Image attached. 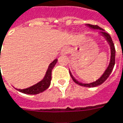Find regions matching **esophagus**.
Listing matches in <instances>:
<instances>
[{
	"label": "esophagus",
	"mask_w": 123,
	"mask_h": 123,
	"mask_svg": "<svg viewBox=\"0 0 123 123\" xmlns=\"http://www.w3.org/2000/svg\"><path fill=\"white\" fill-rule=\"evenodd\" d=\"M69 52V48L67 47H64L61 50V55H66Z\"/></svg>",
	"instance_id": "34e87169"
}]
</instances>
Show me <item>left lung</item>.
Wrapping results in <instances>:
<instances>
[{
  "instance_id": "8db88e82",
  "label": "left lung",
  "mask_w": 123,
  "mask_h": 123,
  "mask_svg": "<svg viewBox=\"0 0 123 123\" xmlns=\"http://www.w3.org/2000/svg\"><path fill=\"white\" fill-rule=\"evenodd\" d=\"M86 26H87L88 27H90L92 30H101L100 31V33L103 36L105 40H106L108 42V44H109L110 46V48H111V59H110V62L109 64L108 65L107 68L105 70V71L104 72V73L102 75V76L100 77L98 79H97L96 81H93L92 83H83L77 81V79L73 76L71 72L69 71V73L71 77V78L73 80V81L76 83L77 84H78L79 86H83V87H96L102 84L106 79H108V77H109V75H111L112 71L113 70V68L114 67V64H115V48H114V45L113 44L112 40L111 38V36L108 33H106L105 31L101 28L98 25H91V24H86Z\"/></svg>"
}]
</instances>
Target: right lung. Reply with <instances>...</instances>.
Here are the masks:
<instances>
[{"label":"right lung","mask_w":123,"mask_h":123,"mask_svg":"<svg viewBox=\"0 0 123 123\" xmlns=\"http://www.w3.org/2000/svg\"><path fill=\"white\" fill-rule=\"evenodd\" d=\"M57 61H58V60L55 59L49 65L46 74H45V76L40 81H39L37 83H36L35 85L31 86L30 87L25 88V89L21 90V89L15 88L16 90H18L19 92H21V93L30 94V95H35V94H38V93L43 92L44 91L48 89L50 85L51 79H52V69L56 65V63L57 62Z\"/></svg>","instance_id":"add662e5"}]
</instances>
